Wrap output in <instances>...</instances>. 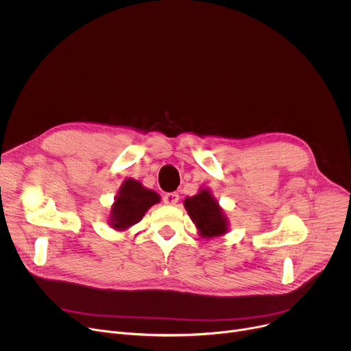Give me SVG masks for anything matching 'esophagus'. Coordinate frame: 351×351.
<instances>
[{
  "label": "esophagus",
  "mask_w": 351,
  "mask_h": 351,
  "mask_svg": "<svg viewBox=\"0 0 351 351\" xmlns=\"http://www.w3.org/2000/svg\"><path fill=\"white\" fill-rule=\"evenodd\" d=\"M179 202V194L178 193H167L164 195V203L169 206H175Z\"/></svg>",
  "instance_id": "esophagus-1"
}]
</instances>
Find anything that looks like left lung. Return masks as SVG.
<instances>
[{
  "label": "left lung",
  "instance_id": "1",
  "mask_svg": "<svg viewBox=\"0 0 351 351\" xmlns=\"http://www.w3.org/2000/svg\"><path fill=\"white\" fill-rule=\"evenodd\" d=\"M184 208L202 237L210 239L228 232V219L210 190L203 189L198 194L187 197L184 199Z\"/></svg>",
  "mask_w": 351,
  "mask_h": 351
}]
</instances>
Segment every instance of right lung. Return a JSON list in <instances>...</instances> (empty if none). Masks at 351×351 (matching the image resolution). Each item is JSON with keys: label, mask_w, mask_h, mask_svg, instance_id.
<instances>
[{"label": "right lung", "mask_w": 351, "mask_h": 351, "mask_svg": "<svg viewBox=\"0 0 351 351\" xmlns=\"http://www.w3.org/2000/svg\"><path fill=\"white\" fill-rule=\"evenodd\" d=\"M161 197L134 179H128L119 189L111 208L110 223L114 229L125 230L141 221L148 208L160 203Z\"/></svg>", "instance_id": "obj_1"}]
</instances>
